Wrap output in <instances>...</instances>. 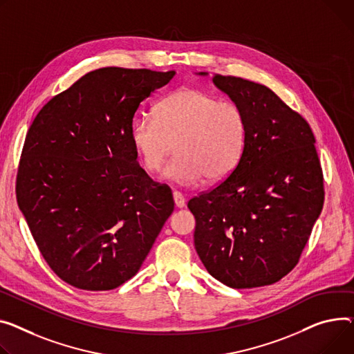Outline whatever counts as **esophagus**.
Listing matches in <instances>:
<instances>
[{"mask_svg": "<svg viewBox=\"0 0 354 354\" xmlns=\"http://www.w3.org/2000/svg\"><path fill=\"white\" fill-rule=\"evenodd\" d=\"M174 202H175V206H176L178 209H182V207H185L186 199H185V196H183L180 192L175 191V192H174Z\"/></svg>", "mask_w": 354, "mask_h": 354, "instance_id": "1", "label": "esophagus"}]
</instances>
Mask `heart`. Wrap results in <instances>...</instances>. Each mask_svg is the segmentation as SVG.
<instances>
[{
  "instance_id": "obj_1",
  "label": "heart",
  "mask_w": 354,
  "mask_h": 354,
  "mask_svg": "<svg viewBox=\"0 0 354 354\" xmlns=\"http://www.w3.org/2000/svg\"><path fill=\"white\" fill-rule=\"evenodd\" d=\"M248 133L243 109L196 88H180L162 98L155 113L132 121L131 140L142 167L156 172L175 151L165 178L195 185L203 176L225 179L239 163Z\"/></svg>"
}]
</instances>
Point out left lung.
Here are the masks:
<instances>
[{"label": "left lung", "mask_w": 354, "mask_h": 354, "mask_svg": "<svg viewBox=\"0 0 354 354\" xmlns=\"http://www.w3.org/2000/svg\"><path fill=\"white\" fill-rule=\"evenodd\" d=\"M212 81L243 109L248 133L236 168L187 203L195 249L229 288L272 285L299 262L323 207L315 135L268 86L219 74Z\"/></svg>", "instance_id": "obj_1"}]
</instances>
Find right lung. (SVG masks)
I'll return each instance as SVG.
<instances>
[{"label":"right lung","instance_id":"add662e5","mask_svg":"<svg viewBox=\"0 0 354 354\" xmlns=\"http://www.w3.org/2000/svg\"><path fill=\"white\" fill-rule=\"evenodd\" d=\"M175 71H91L35 116L17 202L45 262L68 285L111 290L136 274L174 212L171 189L139 167L131 125Z\"/></svg>","mask_w":354,"mask_h":354}]
</instances>
